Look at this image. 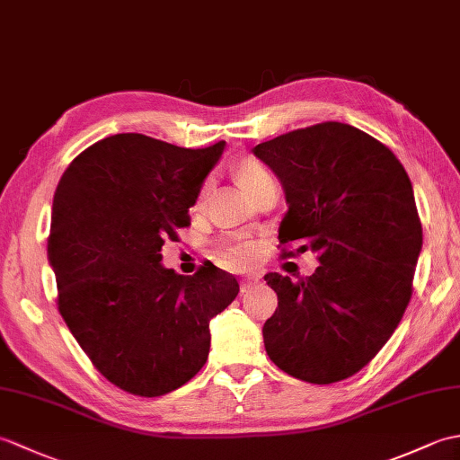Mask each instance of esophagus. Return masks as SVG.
Wrapping results in <instances>:
<instances>
[{"label":"esophagus","mask_w":460,"mask_h":460,"mask_svg":"<svg viewBox=\"0 0 460 460\" xmlns=\"http://www.w3.org/2000/svg\"><path fill=\"white\" fill-rule=\"evenodd\" d=\"M259 282V279L257 277H247L245 280L241 282V295H245V292H249L252 287H255Z\"/></svg>","instance_id":"34e87169"}]
</instances>
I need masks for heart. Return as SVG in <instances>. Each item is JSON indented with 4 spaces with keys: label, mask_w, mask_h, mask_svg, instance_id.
<instances>
[{
    "label": "heart",
    "mask_w": 460,
    "mask_h": 460,
    "mask_svg": "<svg viewBox=\"0 0 460 460\" xmlns=\"http://www.w3.org/2000/svg\"><path fill=\"white\" fill-rule=\"evenodd\" d=\"M231 172H233V178H235L237 183L241 185V190L247 195H251L252 199H255L261 191L270 188V185H277L270 172L257 158H252V155H243V158H239L235 164H233ZM205 195H208V188L201 190L198 198V208L203 205ZM257 255H259V247L257 243L252 241H229V243H223L217 251L221 265H225L227 269H245L257 259Z\"/></svg>",
    "instance_id": "1"
}]
</instances>
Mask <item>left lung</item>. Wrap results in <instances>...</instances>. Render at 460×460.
<instances>
[{"instance_id":"1","label":"left lung","mask_w":460,"mask_h":460,"mask_svg":"<svg viewBox=\"0 0 460 460\" xmlns=\"http://www.w3.org/2000/svg\"><path fill=\"white\" fill-rule=\"evenodd\" d=\"M277 173L288 211L282 257L318 255L314 275H265L279 308L262 338L269 358L308 384H336L366 367L392 338L413 295L423 229L395 154L341 122L292 130L252 148Z\"/></svg>"}]
</instances>
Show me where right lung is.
I'll return each mask as SVG.
<instances>
[{
	"label": "right lung",
	"mask_w": 460,
	"mask_h": 460,
	"mask_svg": "<svg viewBox=\"0 0 460 460\" xmlns=\"http://www.w3.org/2000/svg\"><path fill=\"white\" fill-rule=\"evenodd\" d=\"M223 148L114 134L76 155L57 185L47 252L58 312L93 366L132 395L188 384L208 361L209 320L239 295L215 265L181 277L160 262L164 243L190 227Z\"/></svg>",
	"instance_id": "obj_1"
}]
</instances>
